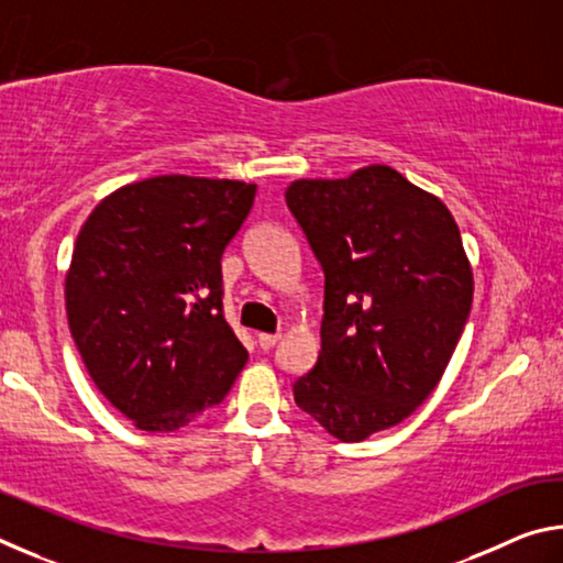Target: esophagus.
Here are the masks:
<instances>
[{"label": "esophagus", "mask_w": 563, "mask_h": 563, "mask_svg": "<svg viewBox=\"0 0 563 563\" xmlns=\"http://www.w3.org/2000/svg\"><path fill=\"white\" fill-rule=\"evenodd\" d=\"M278 340H280V335H273V332H261L258 335V345L268 352V350H273L275 345H278Z\"/></svg>", "instance_id": "obj_1"}]
</instances>
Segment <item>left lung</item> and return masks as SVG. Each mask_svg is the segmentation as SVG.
I'll return each mask as SVG.
<instances>
[{"label":"left lung","instance_id":"left-lung-1","mask_svg":"<svg viewBox=\"0 0 563 563\" xmlns=\"http://www.w3.org/2000/svg\"><path fill=\"white\" fill-rule=\"evenodd\" d=\"M285 201L325 273L320 355L295 405L340 442H362L430 397L472 310L460 225L395 168L300 178Z\"/></svg>","mask_w":563,"mask_h":563}]
</instances>
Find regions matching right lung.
Returning <instances> with one entry per match:
<instances>
[{
    "label": "right lung",
    "mask_w": 563,
    "mask_h": 563,
    "mask_svg": "<svg viewBox=\"0 0 563 563\" xmlns=\"http://www.w3.org/2000/svg\"><path fill=\"white\" fill-rule=\"evenodd\" d=\"M255 184L154 176L121 186L76 238L64 298L93 385L144 432L223 402L247 350L223 318L221 258Z\"/></svg>",
    "instance_id": "add662e5"
}]
</instances>
